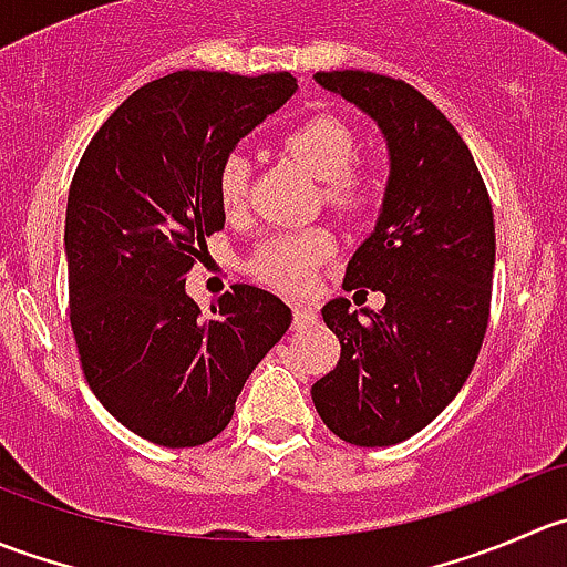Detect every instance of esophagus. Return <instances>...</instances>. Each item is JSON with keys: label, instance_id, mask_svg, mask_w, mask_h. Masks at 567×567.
I'll return each instance as SVG.
<instances>
[{"label": "esophagus", "instance_id": "34e87169", "mask_svg": "<svg viewBox=\"0 0 567 567\" xmlns=\"http://www.w3.org/2000/svg\"><path fill=\"white\" fill-rule=\"evenodd\" d=\"M316 320H318V307H312V305H296L293 307V326H296V329L312 326Z\"/></svg>", "mask_w": 567, "mask_h": 567}]
</instances>
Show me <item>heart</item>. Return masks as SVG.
Instances as JSON below:
<instances>
[{"mask_svg": "<svg viewBox=\"0 0 567 567\" xmlns=\"http://www.w3.org/2000/svg\"><path fill=\"white\" fill-rule=\"evenodd\" d=\"M282 151L305 164L323 181V197L342 214H359L373 203L379 192V175L368 164L353 162L359 140L346 120L334 114H312L282 134ZM249 162L241 153H230L216 175V194L227 214H236L247 203ZM334 249L326 230H305L271 236L251 257V271L262 282L288 293H299L312 282V274Z\"/></svg>", "mask_w": 567, "mask_h": 567, "instance_id": "obj_1", "label": "heart"}]
</instances>
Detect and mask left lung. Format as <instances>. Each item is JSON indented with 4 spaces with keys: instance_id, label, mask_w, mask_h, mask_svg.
<instances>
[{
    "instance_id": "1",
    "label": "left lung",
    "mask_w": 567,
    "mask_h": 567,
    "mask_svg": "<svg viewBox=\"0 0 567 567\" xmlns=\"http://www.w3.org/2000/svg\"><path fill=\"white\" fill-rule=\"evenodd\" d=\"M316 82L379 123L392 169L379 225L342 279L346 290H381L386 305L362 316L348 299L323 307L340 362L312 384V403L342 442L390 447L436 420L477 362L494 208L466 142L420 90L370 71H320Z\"/></svg>"
}]
</instances>
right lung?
<instances>
[{"label":"right lung","instance_id":"1","mask_svg":"<svg viewBox=\"0 0 567 567\" xmlns=\"http://www.w3.org/2000/svg\"><path fill=\"white\" fill-rule=\"evenodd\" d=\"M296 93L288 71H177L123 101L90 140L68 192V307L101 405L162 447H199L290 326V307L233 285L210 316L186 274L225 227L216 175L241 136Z\"/></svg>","mask_w":567,"mask_h":567}]
</instances>
